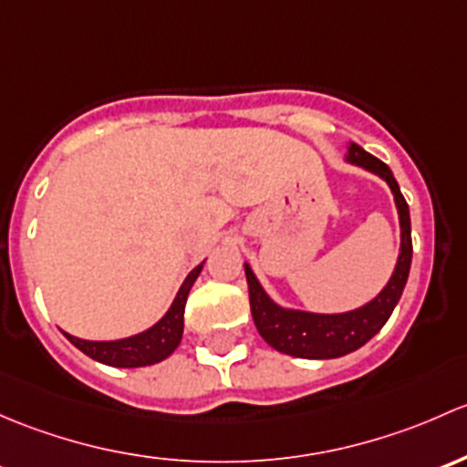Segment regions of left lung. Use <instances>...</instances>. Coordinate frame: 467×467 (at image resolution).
Masks as SVG:
<instances>
[{
    "mask_svg": "<svg viewBox=\"0 0 467 467\" xmlns=\"http://www.w3.org/2000/svg\"><path fill=\"white\" fill-rule=\"evenodd\" d=\"M346 163L364 168L373 172L379 180L389 184L393 193V202L400 220V252H398L396 267L387 285L373 296L368 304L355 307L337 315H324V312L296 310V307L278 306L267 295L265 287L256 278L249 263H244V276L249 285V304H252V317L261 337L267 341L278 353L292 355L304 359H335L362 348L368 339L376 337L384 324L391 317L393 307L400 301L402 290L407 285L411 267V220L410 206L400 193L391 168L382 163L378 157L368 155L364 148L350 141L346 146Z\"/></svg>",
    "mask_w": 467,
    "mask_h": 467,
    "instance_id": "obj_1",
    "label": "left lung"
}]
</instances>
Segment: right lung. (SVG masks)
Masks as SVG:
<instances>
[{
	"label": "right lung",
	"instance_id": "obj_1",
	"mask_svg": "<svg viewBox=\"0 0 467 467\" xmlns=\"http://www.w3.org/2000/svg\"><path fill=\"white\" fill-rule=\"evenodd\" d=\"M202 267H204V261H202L198 267L191 269L189 276L184 278L182 287L177 290L171 307L166 310V315H163L157 324H152L150 328L141 330V333L112 341L80 339L65 333V330H62V335H65L76 348L83 350L85 355H89L91 359H96V362L100 364H108V367L139 368L161 362V359L172 355V350L180 346L182 333H184V306L186 299H189V292L191 287H193L195 278L200 276Z\"/></svg>",
	"mask_w": 467,
	"mask_h": 467
}]
</instances>
